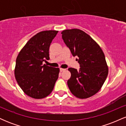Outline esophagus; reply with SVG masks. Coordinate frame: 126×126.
Returning <instances> with one entry per match:
<instances>
[{"instance_id": "esophagus-1", "label": "esophagus", "mask_w": 126, "mask_h": 126, "mask_svg": "<svg viewBox=\"0 0 126 126\" xmlns=\"http://www.w3.org/2000/svg\"><path fill=\"white\" fill-rule=\"evenodd\" d=\"M65 70H66V69H63V68H60V71L61 72L64 71Z\"/></svg>"}]
</instances>
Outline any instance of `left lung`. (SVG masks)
Instances as JSON below:
<instances>
[{"label":"left lung","mask_w":126,"mask_h":126,"mask_svg":"<svg viewBox=\"0 0 126 126\" xmlns=\"http://www.w3.org/2000/svg\"><path fill=\"white\" fill-rule=\"evenodd\" d=\"M64 43L73 56H78L79 70L70 67L71 77L67 85L72 94L84 99L100 90L107 77L108 69L105 55L99 46L88 34L79 29L62 32Z\"/></svg>","instance_id":"8db88e82"}]
</instances>
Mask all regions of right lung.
Instances as JSON below:
<instances>
[{"label":"right lung","instance_id":"1","mask_svg":"<svg viewBox=\"0 0 126 126\" xmlns=\"http://www.w3.org/2000/svg\"><path fill=\"white\" fill-rule=\"evenodd\" d=\"M57 31L37 33L27 42L16 60L15 76L25 94L35 99L47 96L59 77V68L43 64L50 59L49 48Z\"/></svg>","mask_w":126,"mask_h":126}]
</instances>
